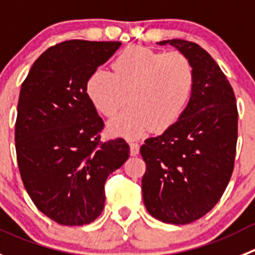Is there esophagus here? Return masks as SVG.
Returning <instances> with one entry per match:
<instances>
[{
    "instance_id": "34e87169",
    "label": "esophagus",
    "mask_w": 255,
    "mask_h": 255,
    "mask_svg": "<svg viewBox=\"0 0 255 255\" xmlns=\"http://www.w3.org/2000/svg\"><path fill=\"white\" fill-rule=\"evenodd\" d=\"M129 152L130 156H137L139 153V144L135 142H129Z\"/></svg>"
}]
</instances>
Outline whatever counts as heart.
I'll return each instance as SVG.
<instances>
[{"mask_svg":"<svg viewBox=\"0 0 255 255\" xmlns=\"http://www.w3.org/2000/svg\"><path fill=\"white\" fill-rule=\"evenodd\" d=\"M195 90V71L181 52L154 51L130 46L112 64V74L95 69L85 82V94L95 111L112 117L125 102L128 106L108 123L116 137L138 138L152 127L162 132L186 111Z\"/></svg>","mask_w":255,"mask_h":255,"instance_id":"heart-1","label":"heart"}]
</instances>
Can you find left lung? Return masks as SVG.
Segmentation results:
<instances>
[{
  "mask_svg": "<svg viewBox=\"0 0 255 255\" xmlns=\"http://www.w3.org/2000/svg\"><path fill=\"white\" fill-rule=\"evenodd\" d=\"M195 71V90L181 118L141 146L146 162L142 194L147 211L167 224L203 218L224 194L234 168L238 109L229 80L208 51L172 39Z\"/></svg>",
  "mask_w": 255,
  "mask_h": 255,
  "instance_id": "1",
  "label": "left lung"
}]
</instances>
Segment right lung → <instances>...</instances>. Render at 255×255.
Segmentation results:
<instances>
[{"instance_id":"right-lung-1","label":"right lung","mask_w":255,"mask_h":255,"mask_svg":"<svg viewBox=\"0 0 255 255\" xmlns=\"http://www.w3.org/2000/svg\"><path fill=\"white\" fill-rule=\"evenodd\" d=\"M120 41L69 40L32 64L21 85L15 125L23 186L58 224L85 225L104 209V184L129 157L123 138L101 142L104 123L85 94V82Z\"/></svg>"}]
</instances>
